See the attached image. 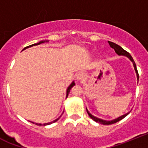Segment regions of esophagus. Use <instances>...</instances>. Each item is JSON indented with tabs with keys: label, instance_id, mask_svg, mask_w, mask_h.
Masks as SVG:
<instances>
[{
	"label": "esophagus",
	"instance_id": "1",
	"mask_svg": "<svg viewBox=\"0 0 148 148\" xmlns=\"http://www.w3.org/2000/svg\"><path fill=\"white\" fill-rule=\"evenodd\" d=\"M85 77H86V75H85L84 73L80 72L79 74H77V79L78 81L83 82L85 79Z\"/></svg>",
	"mask_w": 148,
	"mask_h": 148
}]
</instances>
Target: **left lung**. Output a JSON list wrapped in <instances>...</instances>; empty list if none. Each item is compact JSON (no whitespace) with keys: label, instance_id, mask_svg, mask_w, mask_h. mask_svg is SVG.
Listing matches in <instances>:
<instances>
[{"label":"left lung","instance_id":"left-lung-1","mask_svg":"<svg viewBox=\"0 0 148 148\" xmlns=\"http://www.w3.org/2000/svg\"><path fill=\"white\" fill-rule=\"evenodd\" d=\"M109 42V45H110V47H112V48H113V49L115 50V53H116L117 54L119 55H124V56H127L128 58L130 59V60H131V61L133 62V66H134V69H135V71H136V75H137V79H138V71H137V69H136V63H135L134 60H133V57L131 56V55L129 53L127 52V51H126L125 50L123 49L121 46H119V45H117V44L114 43V42ZM86 111H87V113H88V115H89V117L91 118V119H92V120H94L95 121L97 122V123H100V124H104V125H110V124H115V123H116V122L119 121H121V119H123L124 118H125L127 115L129 114L130 112L127 113V114H125V115H122V116L119 117V118H118V119H115V120H112V121H104V120H102V119H97V118H96V117L93 116V115H92V114H90L89 112L86 109Z\"/></svg>","mask_w":148,"mask_h":148}]
</instances>
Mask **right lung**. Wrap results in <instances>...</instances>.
<instances>
[{"mask_svg":"<svg viewBox=\"0 0 148 148\" xmlns=\"http://www.w3.org/2000/svg\"><path fill=\"white\" fill-rule=\"evenodd\" d=\"M45 42V41H41V42H38V43H36V44H33V45H29V46H27V47H25V48H27V47H32V46H33V45H40V44H42V43H43V42ZM74 85H75V83H74V82H72V83H71V84L70 85V86H69V88H68V89H67V95H66V97H68V95H69V92H70V90L71 89V88H72L73 86H74ZM60 118H58V119H56V120L55 121H52V122H50V123H47V124H37V123H35L36 124V125H39V126H42V125H44V126H45V125H48V124H52V123H54V122H56V121H57L59 120V119H60ZM33 124H34V123H33Z\"/></svg>","mask_w":148,"mask_h":148,"instance_id":"add662e5","label":"right lung"}]
</instances>
